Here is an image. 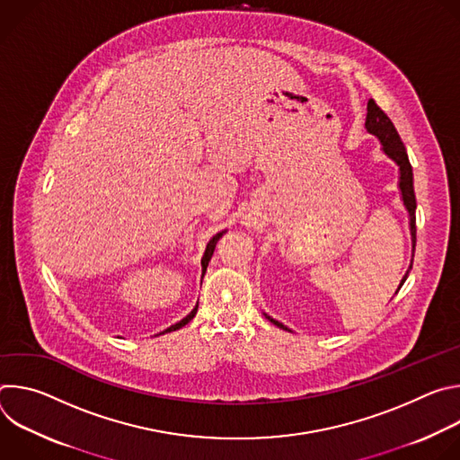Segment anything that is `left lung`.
<instances>
[{
  "label": "left lung",
  "mask_w": 460,
  "mask_h": 460,
  "mask_svg": "<svg viewBox=\"0 0 460 460\" xmlns=\"http://www.w3.org/2000/svg\"><path fill=\"white\" fill-rule=\"evenodd\" d=\"M366 128H367L369 135H373V137L378 138L384 155L399 165V171H401L399 189H401V194H402L404 208H406V211H408V215H410L411 243H413V249H415V242H417V226H415L417 200H415V189H413V169H411V164H410L406 147H404V144H402V140H401V137H399V133H397L395 125H393V121L384 114V111H382L373 100L367 102ZM410 271H411V266H410V270L406 271V275L402 277L399 289H401L402 284L406 282ZM266 318H270L275 325L284 327V330H288V327H286L284 323H280L279 320H275V318H271V316H268V314H266ZM288 332H289V330H288Z\"/></svg>",
  "instance_id": "8db88e82"
}]
</instances>
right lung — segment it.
<instances>
[{"instance_id":"right-lung-1","label":"right lung","mask_w":460,"mask_h":460,"mask_svg":"<svg viewBox=\"0 0 460 460\" xmlns=\"http://www.w3.org/2000/svg\"><path fill=\"white\" fill-rule=\"evenodd\" d=\"M224 233H226V231H220V233H217V234L209 240V243H208V247H206V252H204V256H202V268H206V270H208V266H209V260H211V256H213V252H215V247H217V242L220 240V236H222ZM196 311H199V304L194 305V309H192L187 316H183L180 322H176V323H172L171 327H167V330H165V332H162L160 335H164V333H167V332H176V330H180V327H183L185 323H189V322L194 318Z\"/></svg>"}]
</instances>
